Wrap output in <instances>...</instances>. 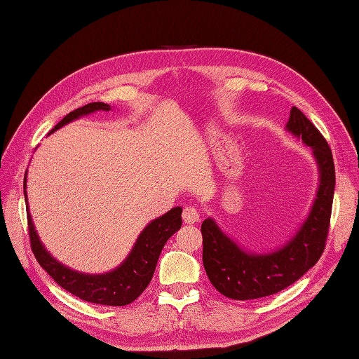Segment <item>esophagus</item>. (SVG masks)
I'll return each mask as SVG.
<instances>
[{
  "label": "esophagus",
  "mask_w": 359,
  "mask_h": 359,
  "mask_svg": "<svg viewBox=\"0 0 359 359\" xmlns=\"http://www.w3.org/2000/svg\"><path fill=\"white\" fill-rule=\"evenodd\" d=\"M182 220L187 224L198 223L199 222V211L196 208H193V206H187V208H184V211H182Z\"/></svg>",
  "instance_id": "obj_1"
}]
</instances>
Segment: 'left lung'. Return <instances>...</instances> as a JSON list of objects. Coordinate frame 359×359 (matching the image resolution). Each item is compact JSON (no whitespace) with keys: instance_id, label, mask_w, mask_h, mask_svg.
<instances>
[{"instance_id":"1","label":"left lung","mask_w":359,"mask_h":359,"mask_svg":"<svg viewBox=\"0 0 359 359\" xmlns=\"http://www.w3.org/2000/svg\"><path fill=\"white\" fill-rule=\"evenodd\" d=\"M286 130L313 149L319 189L306 222L290 240L271 253H248L231 240L212 219H205L202 260L212 286L222 295L245 301L274 295L295 283L314 266L327 243L335 187L331 148L298 107L290 109Z\"/></svg>"}]
</instances>
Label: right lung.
<instances>
[{"mask_svg": "<svg viewBox=\"0 0 359 359\" xmlns=\"http://www.w3.org/2000/svg\"><path fill=\"white\" fill-rule=\"evenodd\" d=\"M95 111L107 112L111 111V106L102 102H94L78 107V109H74L73 112L64 116L61 121L50 130V133L61 128L62 126L74 121V119H78L83 115H90ZM24 194L25 202L28 205L27 173L24 178ZM181 212V206H175V208H172L166 214L158 217V219L151 222L137 236L132 252L128 253L124 262L104 274L78 273V271L70 269L69 266L58 262L55 257H52V255L45 248V245L41 244L34 223H32V219L29 215V211H27L31 250L32 253H34L40 266L45 269L62 289L73 293L74 297H78L86 302L102 304V306L121 307L133 302L149 285V281L153 278V274L156 271L161 248L165 247L169 238L175 233L182 224Z\"/></svg>", "mask_w": 359, "mask_h": 359, "instance_id": "obj_1", "label": "right lung"}]
</instances>
